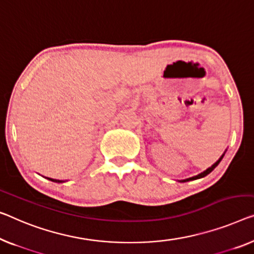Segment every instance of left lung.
<instances>
[{
  "instance_id": "8db88e82",
  "label": "left lung",
  "mask_w": 254,
  "mask_h": 254,
  "mask_svg": "<svg viewBox=\"0 0 254 254\" xmlns=\"http://www.w3.org/2000/svg\"><path fill=\"white\" fill-rule=\"evenodd\" d=\"M224 156H225V153L221 155V157H220V158H219V160H218L217 162H215V163H214L213 165H212V166H210V168H209V169H206V170H205V171H204V172H202V173H199V175H197V176H195V177H191V178H188V179L181 180V183H186V181H190V180H196V179H200V178H203V177H205V176H207V175H209V173H211L212 171H213V170H214L215 168H217V166H218V164H219V163H220V162H221V160H222V157H224Z\"/></svg>"
}]
</instances>
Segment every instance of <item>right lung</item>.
<instances>
[{
	"mask_svg": "<svg viewBox=\"0 0 254 254\" xmlns=\"http://www.w3.org/2000/svg\"><path fill=\"white\" fill-rule=\"evenodd\" d=\"M49 180H51V181H54V183H64L63 180H57V179H52V178H48Z\"/></svg>",
	"mask_w": 254,
	"mask_h": 254,
	"instance_id": "right-lung-1",
	"label": "right lung"
}]
</instances>
